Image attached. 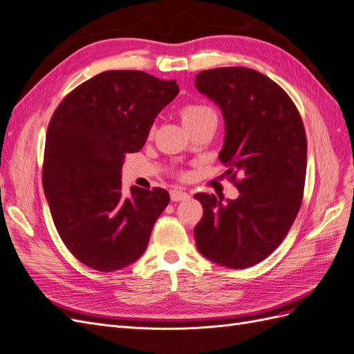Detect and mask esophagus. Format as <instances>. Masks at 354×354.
Here are the masks:
<instances>
[{"label":"esophagus","instance_id":"34e87169","mask_svg":"<svg viewBox=\"0 0 354 354\" xmlns=\"http://www.w3.org/2000/svg\"><path fill=\"white\" fill-rule=\"evenodd\" d=\"M169 195H171V201H174V202H180V201H185V199H187V198H189V194H187V192L181 190V189H174V190H171V192H169Z\"/></svg>","mask_w":354,"mask_h":354}]
</instances>
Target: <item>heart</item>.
I'll use <instances>...</instances> for the list:
<instances>
[{"instance_id":"obj_1","label":"heart","mask_w":354,"mask_h":354,"mask_svg":"<svg viewBox=\"0 0 354 354\" xmlns=\"http://www.w3.org/2000/svg\"><path fill=\"white\" fill-rule=\"evenodd\" d=\"M208 118H217V116L214 113V111L205 104H186L185 108L181 109V120H183V124L186 127L205 121Z\"/></svg>"}]
</instances>
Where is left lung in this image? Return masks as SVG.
Masks as SVG:
<instances>
[{
    "label": "left lung",
    "instance_id": "1",
    "mask_svg": "<svg viewBox=\"0 0 354 354\" xmlns=\"http://www.w3.org/2000/svg\"><path fill=\"white\" fill-rule=\"evenodd\" d=\"M199 93L224 118L218 159L232 178L242 176L236 199L196 194L203 217L195 227L198 251L223 267L246 269L269 257L301 207L307 168L306 131L289 95L248 68H217L195 77Z\"/></svg>",
    "mask_w": 354,
    "mask_h": 354
}]
</instances>
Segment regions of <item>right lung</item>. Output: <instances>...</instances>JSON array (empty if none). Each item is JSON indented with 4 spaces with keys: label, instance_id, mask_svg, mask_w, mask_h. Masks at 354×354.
I'll use <instances>...</instances> for the list:
<instances>
[{
    "label": "right lung",
    "instance_id": "right-lung-1",
    "mask_svg": "<svg viewBox=\"0 0 354 354\" xmlns=\"http://www.w3.org/2000/svg\"><path fill=\"white\" fill-rule=\"evenodd\" d=\"M176 80L106 71L62 100L48 125L42 186L68 250L85 266L115 272L137 261L168 192L133 186L122 194L125 153L145 146L155 118L176 99Z\"/></svg>",
    "mask_w": 354,
    "mask_h": 354
}]
</instances>
